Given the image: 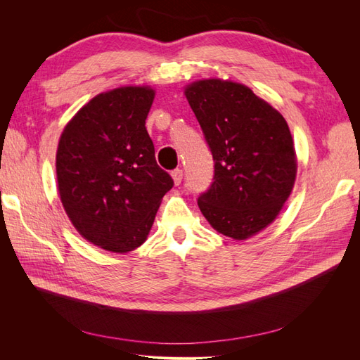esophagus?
<instances>
[{"label": "esophagus", "instance_id": "esophagus-1", "mask_svg": "<svg viewBox=\"0 0 360 360\" xmlns=\"http://www.w3.org/2000/svg\"><path fill=\"white\" fill-rule=\"evenodd\" d=\"M171 177H172V180H174V184H176V186H179V184H180L181 180H183V171H181V169H174V171L171 172Z\"/></svg>", "mask_w": 360, "mask_h": 360}]
</instances>
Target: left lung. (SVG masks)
I'll use <instances>...</instances> for the list:
<instances>
[{
    "mask_svg": "<svg viewBox=\"0 0 360 360\" xmlns=\"http://www.w3.org/2000/svg\"><path fill=\"white\" fill-rule=\"evenodd\" d=\"M214 162L198 198L217 233L246 240L274 222L291 195L297 156L282 114L249 86L210 78L184 86Z\"/></svg>",
    "mask_w": 360,
    "mask_h": 360,
    "instance_id": "left-lung-1",
    "label": "left lung"
}]
</instances>
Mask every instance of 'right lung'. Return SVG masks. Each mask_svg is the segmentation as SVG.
<instances>
[{
    "label": "right lung",
    "instance_id": "add662e5",
    "mask_svg": "<svg viewBox=\"0 0 360 360\" xmlns=\"http://www.w3.org/2000/svg\"><path fill=\"white\" fill-rule=\"evenodd\" d=\"M156 91L126 85L94 96L63 129L56 169L61 204L86 242L115 254L143 245L163 195L146 120Z\"/></svg>",
    "mask_w": 360,
    "mask_h": 360
}]
</instances>
